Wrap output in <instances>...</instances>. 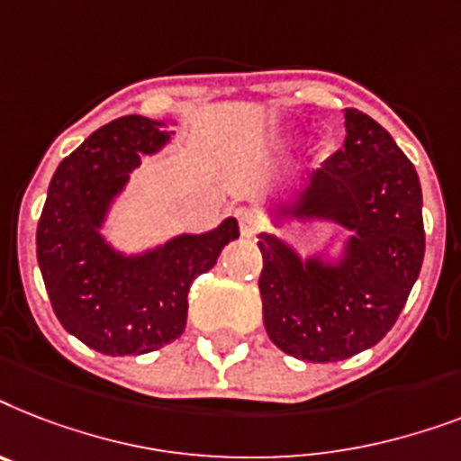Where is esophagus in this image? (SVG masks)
Listing matches in <instances>:
<instances>
[{
	"label": "esophagus",
	"mask_w": 461,
	"mask_h": 461,
	"mask_svg": "<svg viewBox=\"0 0 461 461\" xmlns=\"http://www.w3.org/2000/svg\"><path fill=\"white\" fill-rule=\"evenodd\" d=\"M238 223H240V233L245 238H252L264 228V219H261L259 212H254V209H240L238 212Z\"/></svg>",
	"instance_id": "34e87169"
}]
</instances>
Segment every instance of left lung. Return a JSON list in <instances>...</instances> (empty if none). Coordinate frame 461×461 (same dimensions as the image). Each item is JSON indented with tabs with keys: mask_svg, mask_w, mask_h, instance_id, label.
I'll return each instance as SVG.
<instances>
[{
	"mask_svg": "<svg viewBox=\"0 0 461 461\" xmlns=\"http://www.w3.org/2000/svg\"><path fill=\"white\" fill-rule=\"evenodd\" d=\"M345 145L309 176L283 213L329 219L348 228L338 264L302 261L276 235L261 233L264 326L276 348L304 362H340L385 338L426 249L421 185L390 132L366 113L345 109Z\"/></svg>",
	"mask_w": 461,
	"mask_h": 461,
	"instance_id": "left-lung-1",
	"label": "left lung"
}]
</instances>
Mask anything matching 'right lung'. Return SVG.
I'll list each match as a JSON object with an SVG mask.
<instances>
[{
  "mask_svg": "<svg viewBox=\"0 0 461 461\" xmlns=\"http://www.w3.org/2000/svg\"><path fill=\"white\" fill-rule=\"evenodd\" d=\"M161 121L123 116L95 131L59 164L38 223V264L66 330L109 357L145 355L183 335L187 293L240 235L226 219L202 235H178L138 257L102 238L109 204L140 167L171 140Z\"/></svg>",
  "mask_w": 461,
  "mask_h": 461,
  "instance_id": "add662e5",
  "label": "right lung"
}]
</instances>
